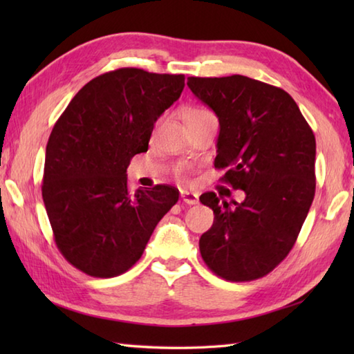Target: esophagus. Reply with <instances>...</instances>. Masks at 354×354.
I'll list each match as a JSON object with an SVG mask.
<instances>
[{"instance_id": "1", "label": "esophagus", "mask_w": 354, "mask_h": 354, "mask_svg": "<svg viewBox=\"0 0 354 354\" xmlns=\"http://www.w3.org/2000/svg\"><path fill=\"white\" fill-rule=\"evenodd\" d=\"M181 199L184 204H189V205H194L199 202V194L198 193H193V192H187L183 190L181 192Z\"/></svg>"}]
</instances>
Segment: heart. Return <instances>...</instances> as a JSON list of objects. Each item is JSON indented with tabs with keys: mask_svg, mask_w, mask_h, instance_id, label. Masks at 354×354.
I'll return each mask as SVG.
<instances>
[{
	"mask_svg": "<svg viewBox=\"0 0 354 354\" xmlns=\"http://www.w3.org/2000/svg\"><path fill=\"white\" fill-rule=\"evenodd\" d=\"M212 114V112L204 109V108H189L184 111V122L185 120H190V118H198V117H202V115H208Z\"/></svg>",
	"mask_w": 354,
	"mask_h": 354,
	"instance_id": "obj_1",
	"label": "heart"
}]
</instances>
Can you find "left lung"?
I'll return each instance as SVG.
<instances>
[{"instance_id": "left-lung-1", "label": "left lung", "mask_w": 354, "mask_h": 354, "mask_svg": "<svg viewBox=\"0 0 354 354\" xmlns=\"http://www.w3.org/2000/svg\"><path fill=\"white\" fill-rule=\"evenodd\" d=\"M187 85L219 118L216 169L245 192L227 202L199 198L214 222L199 239L207 266L230 281L265 277L286 259L315 196V135L281 88L246 76L189 77Z\"/></svg>"}]
</instances>
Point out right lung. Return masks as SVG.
<instances>
[{"instance_id":"obj_1","label":"right lung","mask_w":354,"mask_h":354,"mask_svg":"<svg viewBox=\"0 0 354 354\" xmlns=\"http://www.w3.org/2000/svg\"><path fill=\"white\" fill-rule=\"evenodd\" d=\"M184 74L120 68L73 97L50 133L42 198L55 242L91 277L126 272L145 252L178 189L127 190L132 156L147 152L155 122L184 89Z\"/></svg>"}]
</instances>
